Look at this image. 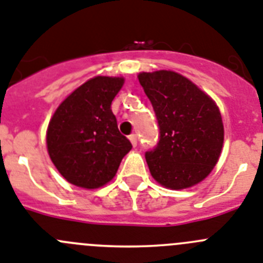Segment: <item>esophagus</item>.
Instances as JSON below:
<instances>
[{"label": "esophagus", "instance_id": "esophagus-1", "mask_svg": "<svg viewBox=\"0 0 263 263\" xmlns=\"http://www.w3.org/2000/svg\"><path fill=\"white\" fill-rule=\"evenodd\" d=\"M129 141H131L132 145L136 146L137 145V136H136V135H131V136H129Z\"/></svg>", "mask_w": 263, "mask_h": 263}]
</instances>
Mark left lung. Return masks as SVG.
Here are the masks:
<instances>
[{
  "label": "left lung",
  "mask_w": 263,
  "mask_h": 263,
  "mask_svg": "<svg viewBox=\"0 0 263 263\" xmlns=\"http://www.w3.org/2000/svg\"><path fill=\"white\" fill-rule=\"evenodd\" d=\"M160 127L156 149L145 153L157 183L172 190L193 187L212 172L224 143L216 102L193 81L173 70L137 74Z\"/></svg>",
  "instance_id": "8db88e82"
}]
</instances>
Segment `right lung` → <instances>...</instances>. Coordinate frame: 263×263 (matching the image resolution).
<instances>
[{"label": "right lung", "mask_w": 263, "mask_h": 263, "mask_svg": "<svg viewBox=\"0 0 263 263\" xmlns=\"http://www.w3.org/2000/svg\"><path fill=\"white\" fill-rule=\"evenodd\" d=\"M123 85V77L96 76L74 89L51 117L46 135L49 158L77 187L105 186L132 149L111 111Z\"/></svg>", "instance_id": "obj_1"}]
</instances>
